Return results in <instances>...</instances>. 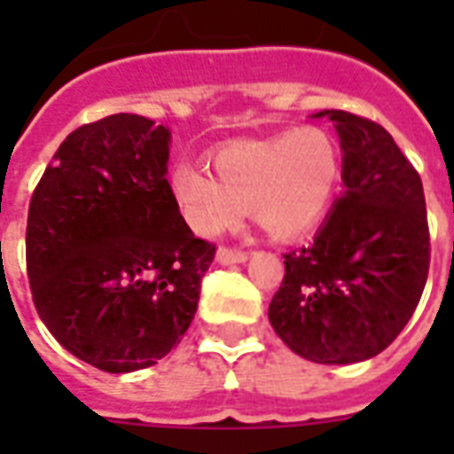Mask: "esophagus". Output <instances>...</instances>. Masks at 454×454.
Returning a JSON list of instances; mask_svg holds the SVG:
<instances>
[{"mask_svg": "<svg viewBox=\"0 0 454 454\" xmlns=\"http://www.w3.org/2000/svg\"><path fill=\"white\" fill-rule=\"evenodd\" d=\"M216 262L219 263H242V262H247V252H245V249L219 247L216 249Z\"/></svg>", "mask_w": 454, "mask_h": 454, "instance_id": "esophagus-1", "label": "esophagus"}]
</instances>
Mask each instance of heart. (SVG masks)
<instances>
[{"label":"heart","instance_id":"1","mask_svg":"<svg viewBox=\"0 0 454 454\" xmlns=\"http://www.w3.org/2000/svg\"><path fill=\"white\" fill-rule=\"evenodd\" d=\"M209 174L176 167L169 188L185 221L214 235L240 221L249 209L276 238H294L320 221L341 176L337 145L316 127L221 145Z\"/></svg>","mask_w":454,"mask_h":454}]
</instances>
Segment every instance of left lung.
<instances>
[{"mask_svg": "<svg viewBox=\"0 0 454 454\" xmlns=\"http://www.w3.org/2000/svg\"><path fill=\"white\" fill-rule=\"evenodd\" d=\"M334 122L346 191L316 238L285 256L269 306L292 351L323 365L381 353L415 313L429 276L431 242L422 178L381 124L346 110Z\"/></svg>", "mask_w": 454, "mask_h": 454, "instance_id": "obj_1", "label": "left lung"}]
</instances>
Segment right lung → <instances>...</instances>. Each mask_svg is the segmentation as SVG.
Masks as SVG:
<instances>
[{"mask_svg":"<svg viewBox=\"0 0 454 454\" xmlns=\"http://www.w3.org/2000/svg\"><path fill=\"white\" fill-rule=\"evenodd\" d=\"M169 131L141 115L82 124L27 209L32 301L60 346L103 372L155 365L191 327L212 242L167 181Z\"/></svg>","mask_w":454,"mask_h":454,"instance_id":"obj_1","label":"right lung"}]
</instances>
